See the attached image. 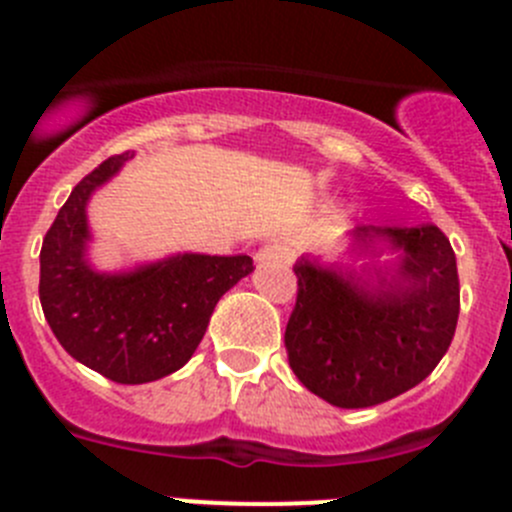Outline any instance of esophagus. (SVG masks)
Instances as JSON below:
<instances>
[{
  "mask_svg": "<svg viewBox=\"0 0 512 512\" xmlns=\"http://www.w3.org/2000/svg\"><path fill=\"white\" fill-rule=\"evenodd\" d=\"M292 259H295V253L284 243H271V246H264L256 253V264L259 266H287L292 264Z\"/></svg>",
  "mask_w": 512,
  "mask_h": 512,
  "instance_id": "obj_1",
  "label": "esophagus"
}]
</instances>
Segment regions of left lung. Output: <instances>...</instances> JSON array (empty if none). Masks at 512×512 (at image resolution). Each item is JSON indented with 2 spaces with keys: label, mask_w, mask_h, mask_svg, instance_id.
I'll use <instances>...</instances> for the list:
<instances>
[{
  "label": "left lung",
  "mask_w": 512,
  "mask_h": 512,
  "mask_svg": "<svg viewBox=\"0 0 512 512\" xmlns=\"http://www.w3.org/2000/svg\"><path fill=\"white\" fill-rule=\"evenodd\" d=\"M354 238L356 253H379L384 241L400 261L369 282L300 259L284 333L292 372L336 408H372L413 390L449 351L459 320L456 256L436 225H359Z\"/></svg>",
  "instance_id": "obj_1"
}]
</instances>
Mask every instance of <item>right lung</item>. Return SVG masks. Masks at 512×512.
Segmentation results:
<instances>
[{
    "label": "right lung",
    "mask_w": 512,
    "mask_h": 512,
    "mask_svg": "<svg viewBox=\"0 0 512 512\" xmlns=\"http://www.w3.org/2000/svg\"><path fill=\"white\" fill-rule=\"evenodd\" d=\"M133 153L97 166L58 210L40 248V305L53 336L117 384H146L182 369L200 346L217 300L253 271L251 256L176 253L122 274L87 261V202Z\"/></svg>",
    "instance_id": "right-lung-1"
}]
</instances>
